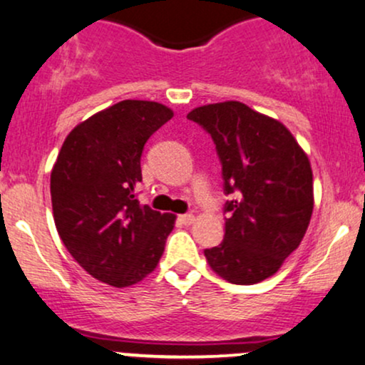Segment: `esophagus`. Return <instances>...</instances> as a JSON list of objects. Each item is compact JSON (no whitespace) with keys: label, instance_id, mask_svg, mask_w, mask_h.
Returning a JSON list of instances; mask_svg holds the SVG:
<instances>
[{"label":"esophagus","instance_id":"esophagus-1","mask_svg":"<svg viewBox=\"0 0 365 365\" xmlns=\"http://www.w3.org/2000/svg\"><path fill=\"white\" fill-rule=\"evenodd\" d=\"M178 220L182 221L183 225H192L195 221V216L194 215H182V216L178 217Z\"/></svg>","mask_w":365,"mask_h":365}]
</instances>
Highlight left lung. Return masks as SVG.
Segmentation results:
<instances>
[{
	"mask_svg": "<svg viewBox=\"0 0 365 365\" xmlns=\"http://www.w3.org/2000/svg\"><path fill=\"white\" fill-rule=\"evenodd\" d=\"M187 118L212 137L225 194L235 195L225 204V240L204 255L226 282H262L283 266L311 223V161L282 121L240 101L199 106Z\"/></svg>",
	"mask_w": 365,
	"mask_h": 365,
	"instance_id": "left-lung-1",
	"label": "left lung"
}]
</instances>
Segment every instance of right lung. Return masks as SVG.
<instances>
[{"instance_id":"add662e5","label":"right lung","mask_w":365,"mask_h":365,"mask_svg":"<svg viewBox=\"0 0 365 365\" xmlns=\"http://www.w3.org/2000/svg\"><path fill=\"white\" fill-rule=\"evenodd\" d=\"M173 111L125 99L78 123L51 170L58 235L92 278L123 288L156 269L177 216L137 200L144 144Z\"/></svg>"}]
</instances>
